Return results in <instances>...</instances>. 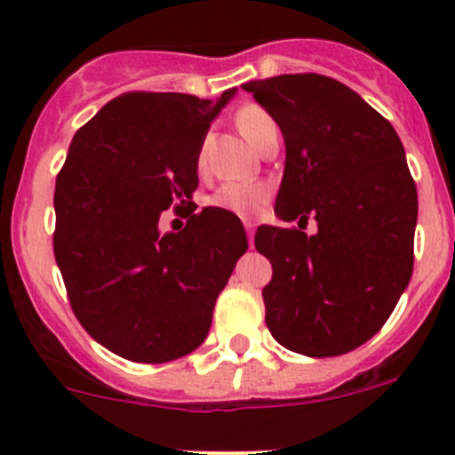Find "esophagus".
I'll return each instance as SVG.
<instances>
[{"label": "esophagus", "mask_w": 455, "mask_h": 455, "mask_svg": "<svg viewBox=\"0 0 455 455\" xmlns=\"http://www.w3.org/2000/svg\"><path fill=\"white\" fill-rule=\"evenodd\" d=\"M244 228H246V235H249V244L253 246V235H255V224L253 222H244Z\"/></svg>", "instance_id": "34e87169"}]
</instances>
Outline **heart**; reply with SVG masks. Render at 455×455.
Segmentation results:
<instances>
[{
  "label": "heart",
  "mask_w": 455,
  "mask_h": 455,
  "mask_svg": "<svg viewBox=\"0 0 455 455\" xmlns=\"http://www.w3.org/2000/svg\"><path fill=\"white\" fill-rule=\"evenodd\" d=\"M235 123L240 127L242 134L251 145L257 147L261 136L275 127L273 116L266 112L259 105H244L237 109ZM198 164H204V156H198ZM270 198V187L264 182H224L222 187L213 191L206 200V204L215 206V209L228 211V213L237 215V218H255L264 204Z\"/></svg>",
  "instance_id": "1"
}]
</instances>
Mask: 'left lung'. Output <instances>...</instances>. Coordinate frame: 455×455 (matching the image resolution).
Returning <instances> with one entry per match:
<instances>
[{"instance_id":"8db88e82","label":"left lung","mask_w":455,"mask_h":455,"mask_svg":"<svg viewBox=\"0 0 455 455\" xmlns=\"http://www.w3.org/2000/svg\"><path fill=\"white\" fill-rule=\"evenodd\" d=\"M275 118L286 167L275 213L317 220V233L261 227L255 249L273 279L261 291L275 341L339 356L374 337L414 270L419 194L387 118L330 76L282 75L242 85Z\"/></svg>"}]
</instances>
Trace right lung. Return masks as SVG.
Wrapping results in <instances>:
<instances>
[{
  "instance_id": "1",
  "label": "right lung",
  "mask_w": 455,
  "mask_h": 455,
  "mask_svg": "<svg viewBox=\"0 0 455 455\" xmlns=\"http://www.w3.org/2000/svg\"><path fill=\"white\" fill-rule=\"evenodd\" d=\"M233 94L125 92L70 142L54 187V259L76 319L123 359L194 352L249 249L240 220L211 206L182 231L158 228L163 211L198 189L202 142Z\"/></svg>"
}]
</instances>
